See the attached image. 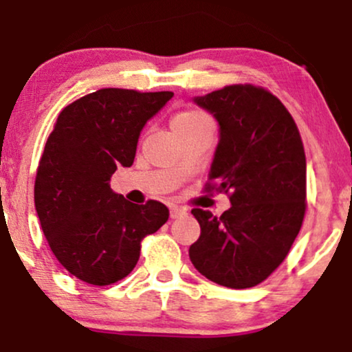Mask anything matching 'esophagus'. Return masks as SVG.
Wrapping results in <instances>:
<instances>
[{
	"label": "esophagus",
	"mask_w": 352,
	"mask_h": 352,
	"mask_svg": "<svg viewBox=\"0 0 352 352\" xmlns=\"http://www.w3.org/2000/svg\"><path fill=\"white\" fill-rule=\"evenodd\" d=\"M187 213V210L180 207H170V218H180Z\"/></svg>",
	"instance_id": "esophagus-1"
}]
</instances>
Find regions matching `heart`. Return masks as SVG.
<instances>
[{
	"label": "heart",
	"instance_id": "b5f03b06",
	"mask_svg": "<svg viewBox=\"0 0 352 352\" xmlns=\"http://www.w3.org/2000/svg\"><path fill=\"white\" fill-rule=\"evenodd\" d=\"M208 122V119L201 112L197 111H185L180 112L173 117L172 120V129H184V127H192V125Z\"/></svg>",
	"mask_w": 352,
	"mask_h": 352
}]
</instances>
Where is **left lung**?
<instances>
[{"label":"left lung","instance_id":"obj_1","mask_svg":"<svg viewBox=\"0 0 352 352\" xmlns=\"http://www.w3.org/2000/svg\"><path fill=\"white\" fill-rule=\"evenodd\" d=\"M218 122L208 180L230 193L220 217L192 213L200 238L190 261L210 281L252 288L272 274L300 233L306 210V157L292 114L268 91L227 86L193 98Z\"/></svg>","mask_w":352,"mask_h":352}]
</instances>
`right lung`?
Segmentation results:
<instances>
[{
	"label": "right lung",
	"mask_w": 352,
	"mask_h": 352,
	"mask_svg": "<svg viewBox=\"0 0 352 352\" xmlns=\"http://www.w3.org/2000/svg\"><path fill=\"white\" fill-rule=\"evenodd\" d=\"M173 92L99 89L63 109L44 147L34 207L58 261L89 285L122 280L139 261L140 241L168 220L155 200L135 205L109 185L134 164L145 124Z\"/></svg>",
	"instance_id": "obj_1"
}]
</instances>
